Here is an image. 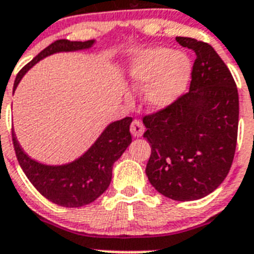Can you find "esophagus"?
<instances>
[{"mask_svg":"<svg viewBox=\"0 0 254 254\" xmlns=\"http://www.w3.org/2000/svg\"><path fill=\"white\" fill-rule=\"evenodd\" d=\"M131 133L133 137H141L143 134V131H145V127H143L142 122L138 120H134L132 121L131 123Z\"/></svg>","mask_w":254,"mask_h":254,"instance_id":"34e87169","label":"esophagus"}]
</instances>
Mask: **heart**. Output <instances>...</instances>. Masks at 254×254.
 <instances>
[{"mask_svg":"<svg viewBox=\"0 0 254 254\" xmlns=\"http://www.w3.org/2000/svg\"><path fill=\"white\" fill-rule=\"evenodd\" d=\"M190 61L183 53L156 48L146 52L132 64L131 85L146 91V103L155 111L170 107L186 91L190 77Z\"/></svg>","mask_w":254,"mask_h":254,"instance_id":"heart-1","label":"heart"}]
</instances>
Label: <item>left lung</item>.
<instances>
[{"label":"left lung","instance_id":"8db88e82","mask_svg":"<svg viewBox=\"0 0 254 254\" xmlns=\"http://www.w3.org/2000/svg\"><path fill=\"white\" fill-rule=\"evenodd\" d=\"M196 53L190 91L170 107L143 117L151 145L146 176L159 193L194 201L214 192L234 159L239 98L232 73L210 44L177 37Z\"/></svg>","mask_w":254,"mask_h":254}]
</instances>
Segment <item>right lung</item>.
Here are the masks:
<instances>
[{
  "label": "right lung",
  "mask_w": 254,
  "mask_h": 254,
  "mask_svg": "<svg viewBox=\"0 0 254 254\" xmlns=\"http://www.w3.org/2000/svg\"><path fill=\"white\" fill-rule=\"evenodd\" d=\"M93 44L94 40H56L20 69L13 82V91L22 76L47 56L58 52L81 51L90 48ZM131 122V117H126L107 126L90 149L75 161L64 165H46L30 159L22 151L12 131L13 149L22 172L40 194L56 205L81 207L95 201L111 185L113 164L121 158L132 141L129 132Z\"/></svg>",
  "instance_id": "1"
}]
</instances>
